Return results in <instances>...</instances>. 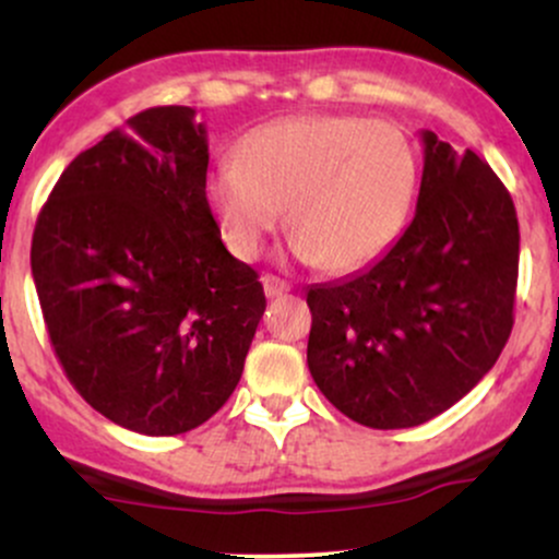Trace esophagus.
<instances>
[{
  "mask_svg": "<svg viewBox=\"0 0 559 559\" xmlns=\"http://www.w3.org/2000/svg\"><path fill=\"white\" fill-rule=\"evenodd\" d=\"M262 288H265V297H281V294L288 292V284L284 278H278V275H262Z\"/></svg>",
  "mask_w": 559,
  "mask_h": 559,
  "instance_id": "esophagus-1",
  "label": "esophagus"
}]
</instances>
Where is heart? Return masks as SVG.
Listing matches in <instances>:
<instances>
[{
  "instance_id": "heart-1",
  "label": "heart",
  "mask_w": 559,
  "mask_h": 559,
  "mask_svg": "<svg viewBox=\"0 0 559 559\" xmlns=\"http://www.w3.org/2000/svg\"><path fill=\"white\" fill-rule=\"evenodd\" d=\"M418 189V152L389 120L288 115L252 128L204 178V202L236 258L254 260L286 223L292 252L355 271L396 239Z\"/></svg>"
}]
</instances>
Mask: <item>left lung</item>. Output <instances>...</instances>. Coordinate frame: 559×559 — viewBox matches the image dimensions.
<instances>
[{
  "mask_svg": "<svg viewBox=\"0 0 559 559\" xmlns=\"http://www.w3.org/2000/svg\"><path fill=\"white\" fill-rule=\"evenodd\" d=\"M415 217L381 260L316 284L307 365L333 407L413 428L460 402L502 355L518 286L515 204L476 152L423 131Z\"/></svg>",
  "mask_w": 559,
  "mask_h": 559,
  "instance_id": "obj_1",
  "label": "left lung"
}]
</instances>
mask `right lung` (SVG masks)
Returning <instances> with one entry per match:
<instances>
[{
    "label": "right lung",
    "instance_id": "1",
    "mask_svg": "<svg viewBox=\"0 0 559 559\" xmlns=\"http://www.w3.org/2000/svg\"><path fill=\"white\" fill-rule=\"evenodd\" d=\"M207 131L152 107L68 165L41 207L31 273L49 342L107 420L176 436L239 383L265 312L258 273L228 252L207 202Z\"/></svg>",
    "mask_w": 559,
    "mask_h": 559
}]
</instances>
